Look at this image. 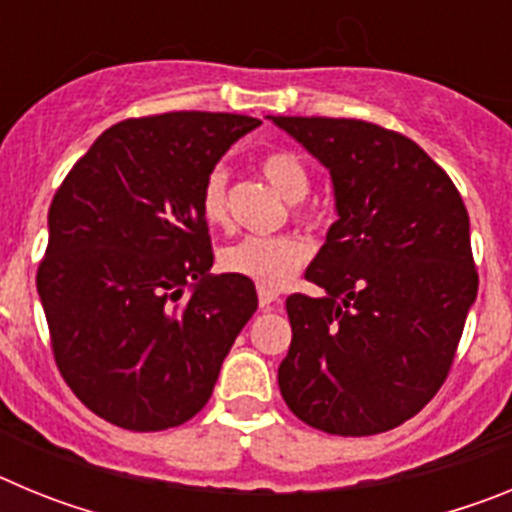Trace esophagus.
<instances>
[{"label":"esophagus","instance_id":"obj_1","mask_svg":"<svg viewBox=\"0 0 512 512\" xmlns=\"http://www.w3.org/2000/svg\"><path fill=\"white\" fill-rule=\"evenodd\" d=\"M256 292H259V307H261V310H271V307H274V302L279 300V292L274 287H264V284H261Z\"/></svg>","mask_w":512,"mask_h":512}]
</instances>
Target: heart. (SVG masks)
<instances>
[{"label": "heart", "instance_id": "1", "mask_svg": "<svg viewBox=\"0 0 512 512\" xmlns=\"http://www.w3.org/2000/svg\"><path fill=\"white\" fill-rule=\"evenodd\" d=\"M261 174L287 202L305 200L310 192V171L292 151H269L259 161ZM202 220L212 228L228 225V171L210 169L200 189ZM310 256V243L300 235H248L220 251V266L235 277L251 279L264 287L287 282Z\"/></svg>", "mask_w": 512, "mask_h": 512}]
</instances>
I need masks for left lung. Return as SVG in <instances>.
I'll use <instances>...</instances> for the list:
<instances>
[{"label":"left lung","instance_id":"obj_1","mask_svg":"<svg viewBox=\"0 0 512 512\" xmlns=\"http://www.w3.org/2000/svg\"><path fill=\"white\" fill-rule=\"evenodd\" d=\"M269 120L330 171L338 215L305 271L323 297H287L279 390L318 431H390L438 392L477 300L467 207L405 135L364 120Z\"/></svg>","mask_w":512,"mask_h":512}]
</instances>
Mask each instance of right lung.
Here are the masks:
<instances>
[{"mask_svg":"<svg viewBox=\"0 0 512 512\" xmlns=\"http://www.w3.org/2000/svg\"><path fill=\"white\" fill-rule=\"evenodd\" d=\"M259 125L228 112L117 122L53 197L38 295L58 369L99 418L166 431L210 400L259 297L251 279L210 274L200 189Z\"/></svg>","mask_w":512,"mask_h":512,"instance_id":"obj_1","label":"right lung"}]
</instances>
